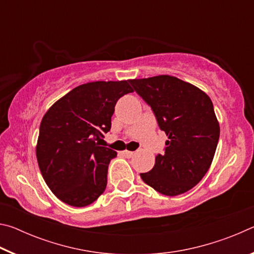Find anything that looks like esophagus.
<instances>
[{"label":"esophagus","mask_w":254,"mask_h":254,"mask_svg":"<svg viewBox=\"0 0 254 254\" xmlns=\"http://www.w3.org/2000/svg\"><path fill=\"white\" fill-rule=\"evenodd\" d=\"M122 153H123V156L127 157V158H131V157H133V154H134V152L128 151V150H124Z\"/></svg>","instance_id":"34e87169"}]
</instances>
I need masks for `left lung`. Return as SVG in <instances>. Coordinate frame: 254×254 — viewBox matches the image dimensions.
I'll list each match as a JSON object with an SVG mask.
<instances>
[{"label":"left lung","instance_id":"left-lung-1","mask_svg":"<svg viewBox=\"0 0 254 254\" xmlns=\"http://www.w3.org/2000/svg\"><path fill=\"white\" fill-rule=\"evenodd\" d=\"M134 91L151 106L169 140L143 182L167 196H177L198 184L212 165L220 124L206 93L177 77L159 75L130 79Z\"/></svg>","mask_w":254,"mask_h":254}]
</instances>
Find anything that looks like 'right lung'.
I'll use <instances>...</instances> for the list:
<instances>
[{"label":"right lung","instance_id":"1","mask_svg":"<svg viewBox=\"0 0 254 254\" xmlns=\"http://www.w3.org/2000/svg\"><path fill=\"white\" fill-rule=\"evenodd\" d=\"M128 81L77 86L42 118L36 147L38 165L50 190L64 203L84 207L104 192L109 163L118 153L95 141L111 130L119 98L133 92Z\"/></svg>","mask_w":254,"mask_h":254}]
</instances>
